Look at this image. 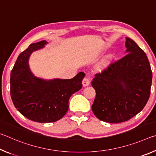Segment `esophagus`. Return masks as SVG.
<instances>
[{"mask_svg":"<svg viewBox=\"0 0 156 156\" xmlns=\"http://www.w3.org/2000/svg\"><path fill=\"white\" fill-rule=\"evenodd\" d=\"M82 83H83V85L84 87H87L88 86L89 83H90V80H89V79L87 77H84L83 80V82H82Z\"/></svg>","mask_w":156,"mask_h":156,"instance_id":"esophagus-1","label":"esophagus"}]
</instances>
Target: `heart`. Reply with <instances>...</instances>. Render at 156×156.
Wrapping results in <instances>:
<instances>
[{"mask_svg":"<svg viewBox=\"0 0 156 156\" xmlns=\"http://www.w3.org/2000/svg\"><path fill=\"white\" fill-rule=\"evenodd\" d=\"M109 62L108 61V60H106V61H105V62H102L101 64L100 65L99 69H100V70L104 69L107 68V67H108V65H109Z\"/></svg>","mask_w":156,"mask_h":156,"instance_id":"1","label":"heart"}]
</instances>
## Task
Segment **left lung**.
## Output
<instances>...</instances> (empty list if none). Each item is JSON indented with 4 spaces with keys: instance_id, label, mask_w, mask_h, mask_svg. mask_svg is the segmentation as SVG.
<instances>
[{
    "instance_id": "1",
    "label": "left lung",
    "mask_w": 156,
    "mask_h": 156,
    "mask_svg": "<svg viewBox=\"0 0 156 156\" xmlns=\"http://www.w3.org/2000/svg\"><path fill=\"white\" fill-rule=\"evenodd\" d=\"M125 46L128 54L97 73L91 82L96 90L91 109L104 122L131 119L143 109L151 94L152 72L146 54L129 38Z\"/></svg>"
}]
</instances>
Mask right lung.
I'll return each mask as SVG.
<instances>
[{
	"label": "right lung",
	"instance_id": "add662e5",
	"mask_svg": "<svg viewBox=\"0 0 156 156\" xmlns=\"http://www.w3.org/2000/svg\"><path fill=\"white\" fill-rule=\"evenodd\" d=\"M47 42L31 44L20 53L10 76V94L15 107L29 120L41 123L54 122L65 115L69 100L83 87L85 73L72 79L44 80L34 76L29 67L31 53L43 48Z\"/></svg>",
	"mask_w": 156,
	"mask_h": 156
}]
</instances>
